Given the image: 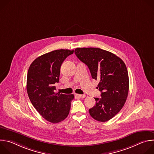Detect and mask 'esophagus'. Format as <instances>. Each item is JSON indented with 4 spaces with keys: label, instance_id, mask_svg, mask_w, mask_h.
<instances>
[{
    "label": "esophagus",
    "instance_id": "obj_1",
    "mask_svg": "<svg viewBox=\"0 0 154 154\" xmlns=\"http://www.w3.org/2000/svg\"><path fill=\"white\" fill-rule=\"evenodd\" d=\"M76 96L79 97H80V98H85L86 97V96L84 95V94H76Z\"/></svg>",
    "mask_w": 154,
    "mask_h": 154
}]
</instances>
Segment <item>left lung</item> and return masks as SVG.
Returning <instances> with one entry per match:
<instances>
[{
	"label": "left lung",
	"mask_w": 154,
	"mask_h": 154,
	"mask_svg": "<svg viewBox=\"0 0 154 154\" xmlns=\"http://www.w3.org/2000/svg\"><path fill=\"white\" fill-rule=\"evenodd\" d=\"M77 58L88 67L93 79L99 80L100 98L89 109L92 118L106 122L118 114L126 101L129 89L128 71L124 62L114 54L96 48L75 49Z\"/></svg>",
	"instance_id": "obj_1"
}]
</instances>
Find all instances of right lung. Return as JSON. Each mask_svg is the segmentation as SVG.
<instances>
[{
    "instance_id": "right-lung-1",
    "label": "right lung",
    "mask_w": 154,
    "mask_h": 154,
    "mask_svg": "<svg viewBox=\"0 0 154 154\" xmlns=\"http://www.w3.org/2000/svg\"><path fill=\"white\" fill-rule=\"evenodd\" d=\"M74 50L59 49L44 54L30 64L27 77L29 97L38 112L46 120L55 124L69 115L74 94L55 93L61 66Z\"/></svg>"
}]
</instances>
